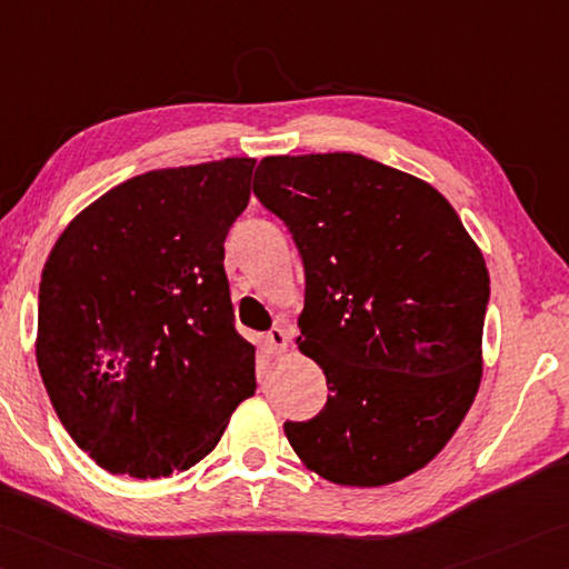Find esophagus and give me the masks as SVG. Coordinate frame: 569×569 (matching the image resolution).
<instances>
[{
  "instance_id": "34e87169",
  "label": "esophagus",
  "mask_w": 569,
  "mask_h": 569,
  "mask_svg": "<svg viewBox=\"0 0 569 569\" xmlns=\"http://www.w3.org/2000/svg\"><path fill=\"white\" fill-rule=\"evenodd\" d=\"M267 345L272 352H284L287 345H290V337H287L282 327H272V330L267 332Z\"/></svg>"
}]
</instances>
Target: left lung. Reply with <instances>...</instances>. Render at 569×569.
Listing matches in <instances>:
<instances>
[{
	"label": "left lung",
	"instance_id": "left-lung-1",
	"mask_svg": "<svg viewBox=\"0 0 569 569\" xmlns=\"http://www.w3.org/2000/svg\"><path fill=\"white\" fill-rule=\"evenodd\" d=\"M254 194L305 264L300 350L327 405L284 422L325 480L392 485L435 460L475 402L490 274L432 184L352 152L264 157Z\"/></svg>",
	"mask_w": 569,
	"mask_h": 569
}]
</instances>
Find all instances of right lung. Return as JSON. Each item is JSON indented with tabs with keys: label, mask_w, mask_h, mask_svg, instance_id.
Masks as SVG:
<instances>
[{
	"label": "right lung",
	"mask_w": 569,
	"mask_h": 569,
	"mask_svg": "<svg viewBox=\"0 0 569 569\" xmlns=\"http://www.w3.org/2000/svg\"><path fill=\"white\" fill-rule=\"evenodd\" d=\"M254 159L152 169L82 209L39 282L37 365L72 440L112 475L189 470L254 395L224 239Z\"/></svg>",
	"instance_id": "right-lung-1"
}]
</instances>
